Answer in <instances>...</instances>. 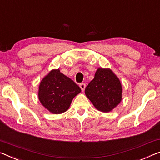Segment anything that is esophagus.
Returning a JSON list of instances; mask_svg holds the SVG:
<instances>
[{
  "label": "esophagus",
  "mask_w": 160,
  "mask_h": 160,
  "mask_svg": "<svg viewBox=\"0 0 160 160\" xmlns=\"http://www.w3.org/2000/svg\"><path fill=\"white\" fill-rule=\"evenodd\" d=\"M85 87H86V85L85 83H81V84H80V88H81V90H82V92L85 90Z\"/></svg>",
  "instance_id": "esophagus-1"
}]
</instances>
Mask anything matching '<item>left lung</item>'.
Listing matches in <instances>:
<instances>
[{
  "label": "left lung",
  "instance_id": "8db88e82",
  "mask_svg": "<svg viewBox=\"0 0 160 160\" xmlns=\"http://www.w3.org/2000/svg\"><path fill=\"white\" fill-rule=\"evenodd\" d=\"M85 93L99 111L108 112L122 100V88L119 78L109 68H98Z\"/></svg>",
  "mask_w": 160,
  "mask_h": 160
}]
</instances>
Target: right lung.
<instances>
[{
    "label": "right lung",
    "mask_w": 160,
    "mask_h": 160,
    "mask_svg": "<svg viewBox=\"0 0 160 160\" xmlns=\"http://www.w3.org/2000/svg\"><path fill=\"white\" fill-rule=\"evenodd\" d=\"M80 92L79 86L59 69L52 70L40 83L38 98L50 112L61 114L68 110L72 99Z\"/></svg>",
    "instance_id": "add662e5"
}]
</instances>
